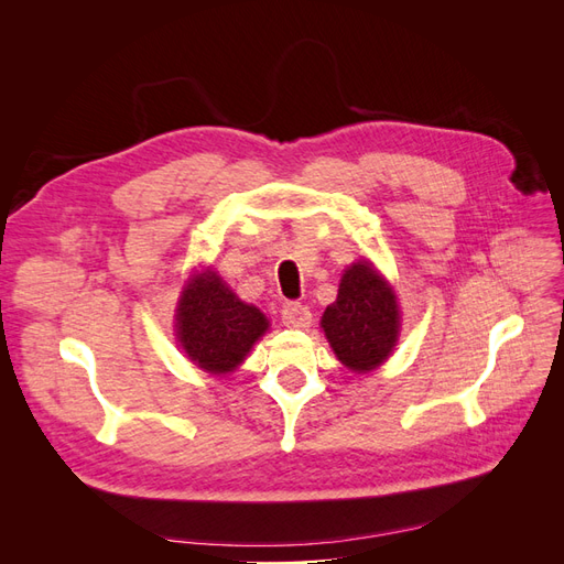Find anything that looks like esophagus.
<instances>
[{
  "label": "esophagus",
  "mask_w": 564,
  "mask_h": 564,
  "mask_svg": "<svg viewBox=\"0 0 564 564\" xmlns=\"http://www.w3.org/2000/svg\"><path fill=\"white\" fill-rule=\"evenodd\" d=\"M311 319H313V315L308 311V305H303L299 301L286 303L284 308H282V322L286 324V327H292V329L308 327Z\"/></svg>",
  "instance_id": "obj_1"
}]
</instances>
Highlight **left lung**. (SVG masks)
Listing matches in <instances>:
<instances>
[{"label": "left lung", "instance_id": "left-lung-1", "mask_svg": "<svg viewBox=\"0 0 564 564\" xmlns=\"http://www.w3.org/2000/svg\"><path fill=\"white\" fill-rule=\"evenodd\" d=\"M322 329L338 360L352 371H369L390 355L400 329L398 303L367 261L344 272L336 301L322 315Z\"/></svg>", "mask_w": 564, "mask_h": 564}]
</instances>
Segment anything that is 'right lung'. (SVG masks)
Here are the masks:
<instances>
[{
  "mask_svg": "<svg viewBox=\"0 0 564 564\" xmlns=\"http://www.w3.org/2000/svg\"><path fill=\"white\" fill-rule=\"evenodd\" d=\"M176 329L183 350L207 371H230L265 329V315L242 303L216 272L191 280L178 301Z\"/></svg>",
  "mask_w": 564,
  "mask_h": 564,
  "instance_id": "right-lung-1",
  "label": "right lung"
}]
</instances>
